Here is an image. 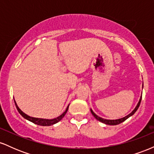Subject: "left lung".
<instances>
[{
	"label": "left lung",
	"mask_w": 154,
	"mask_h": 154,
	"mask_svg": "<svg viewBox=\"0 0 154 154\" xmlns=\"http://www.w3.org/2000/svg\"><path fill=\"white\" fill-rule=\"evenodd\" d=\"M141 99H142V95L140 96V98L139 102L137 103V106H136V107L135 108V109H134V110L132 111V112L130 113V114H129L128 116H125V117H123V118H121V119H113V120L112 119H103V118L100 117V116H97L96 114H95V113L93 112L92 109H91V111L92 114H93V116H94L95 119H96L97 120H98V121L100 122L104 123V124H106V125H119V124H120V123L123 122L124 121H125V120H126L127 119H128L130 116H132L134 114H135V113L136 112V111L137 110V109H138L139 106H140V102H141Z\"/></svg>",
	"instance_id": "left-lung-1"
}]
</instances>
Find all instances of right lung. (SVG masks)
Here are the masks:
<instances>
[{
    "instance_id": "add662e5",
    "label": "right lung",
    "mask_w": 154,
    "mask_h": 154,
    "mask_svg": "<svg viewBox=\"0 0 154 154\" xmlns=\"http://www.w3.org/2000/svg\"><path fill=\"white\" fill-rule=\"evenodd\" d=\"M14 102H15V105H16V107H17V110H18L19 114L22 115L23 117L24 118V119L29 120V121L32 122V123L34 124H36V125H40V126H51V125H54V124L59 122V121H61V119H62V118L63 116H65V114H66L67 111H68V109H69V105L68 106H67L66 109L65 110L64 112L61 115H60L59 116H58V117L55 118V119H40V118H35V117H32V116H29L28 115H26V114H24L23 111L21 110L20 109H19L18 106H17V103H16L15 100H14Z\"/></svg>"
}]
</instances>
